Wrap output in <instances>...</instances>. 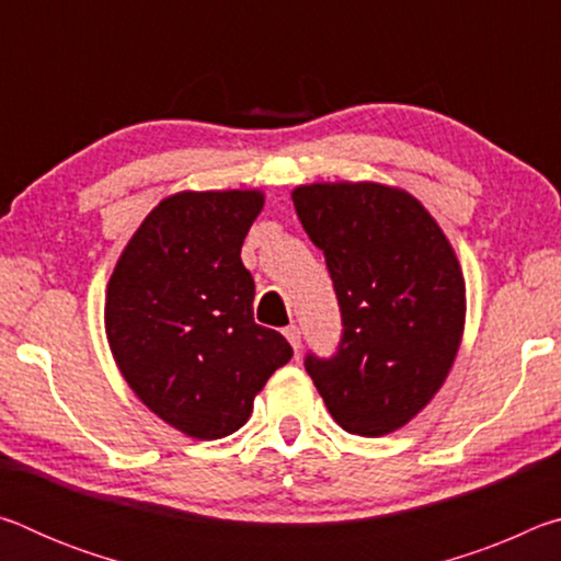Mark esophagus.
Returning a JSON list of instances; mask_svg holds the SVG:
<instances>
[{"mask_svg": "<svg viewBox=\"0 0 561 561\" xmlns=\"http://www.w3.org/2000/svg\"><path fill=\"white\" fill-rule=\"evenodd\" d=\"M284 336H287V341H289L294 351L301 348V331H299V327H294V324L287 327V329H284Z\"/></svg>", "mask_w": 561, "mask_h": 561, "instance_id": "obj_1", "label": "esophagus"}]
</instances>
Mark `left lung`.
I'll return each instance as SVG.
<instances>
[{
    "label": "left lung",
    "mask_w": 561,
    "mask_h": 561,
    "mask_svg": "<svg viewBox=\"0 0 561 561\" xmlns=\"http://www.w3.org/2000/svg\"><path fill=\"white\" fill-rule=\"evenodd\" d=\"M291 201L324 252L344 324L336 354L304 366L341 428L381 438L450 374L465 331L460 262L408 190L339 180L294 187Z\"/></svg>",
    "instance_id": "8db88e82"
}]
</instances>
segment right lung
<instances>
[{
	"label": "right lung",
	"instance_id": "obj_1",
	"mask_svg": "<svg viewBox=\"0 0 561 561\" xmlns=\"http://www.w3.org/2000/svg\"><path fill=\"white\" fill-rule=\"evenodd\" d=\"M262 190L168 195L121 252L106 287V339L130 391L170 428L217 440L240 431L270 376L291 358L254 324L242 242Z\"/></svg>",
	"mask_w": 561,
	"mask_h": 561
}]
</instances>
